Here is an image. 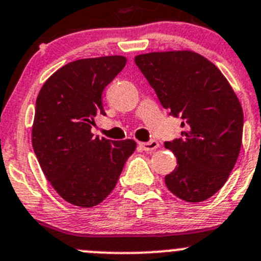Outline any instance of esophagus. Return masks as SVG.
<instances>
[{
    "instance_id": "34e87169",
    "label": "esophagus",
    "mask_w": 261,
    "mask_h": 261,
    "mask_svg": "<svg viewBox=\"0 0 261 261\" xmlns=\"http://www.w3.org/2000/svg\"><path fill=\"white\" fill-rule=\"evenodd\" d=\"M139 145H140V148H142L143 150H145V152H153V150H155L160 147L158 142H155V140H150V142L147 143H139Z\"/></svg>"
}]
</instances>
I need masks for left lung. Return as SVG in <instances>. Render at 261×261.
Returning a JSON list of instances; mask_svg holds the SVG:
<instances>
[{"label":"left lung","instance_id":"left-lung-1","mask_svg":"<svg viewBox=\"0 0 261 261\" xmlns=\"http://www.w3.org/2000/svg\"><path fill=\"white\" fill-rule=\"evenodd\" d=\"M135 63L161 104L181 117V138L165 143L177 165L165 176L186 202L210 198L225 184L242 145L243 111L215 64L189 50L136 55Z\"/></svg>","mask_w":261,"mask_h":261}]
</instances>
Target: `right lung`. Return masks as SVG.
<instances>
[{
  "instance_id": "add662e5",
  "label": "right lung",
  "mask_w": 261,
  "mask_h": 261,
  "mask_svg": "<svg viewBox=\"0 0 261 261\" xmlns=\"http://www.w3.org/2000/svg\"><path fill=\"white\" fill-rule=\"evenodd\" d=\"M125 57L74 60L51 74L36 100L32 145L46 179L63 199L80 207L103 202L114 189L133 139L94 136L104 89L126 65Z\"/></svg>"
}]
</instances>
